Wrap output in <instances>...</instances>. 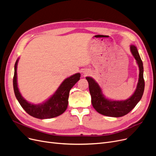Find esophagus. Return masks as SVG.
<instances>
[{
  "label": "esophagus",
  "instance_id": "esophagus-1",
  "mask_svg": "<svg viewBox=\"0 0 156 156\" xmlns=\"http://www.w3.org/2000/svg\"><path fill=\"white\" fill-rule=\"evenodd\" d=\"M90 73L91 72H90L87 69H85L83 71V74L84 75V76H87V75H89L90 74Z\"/></svg>",
  "mask_w": 156,
  "mask_h": 156
}]
</instances>
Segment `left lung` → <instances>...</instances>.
I'll use <instances>...</instances> for the list:
<instances>
[{
	"label": "left lung",
	"instance_id": "obj_1",
	"mask_svg": "<svg viewBox=\"0 0 156 156\" xmlns=\"http://www.w3.org/2000/svg\"><path fill=\"white\" fill-rule=\"evenodd\" d=\"M130 51L136 60L139 69V80L134 93L125 100H112L105 97L98 83L91 77H86L89 83V92L91 96V103L96 111L105 116L120 117L128 114L135 108L141 99L144 89L143 78V64L137 47L130 46Z\"/></svg>",
	"mask_w": 156,
	"mask_h": 156
}]
</instances>
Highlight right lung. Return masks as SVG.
<instances>
[{
    "label": "right lung",
    "mask_w": 156,
    "mask_h": 156,
    "mask_svg": "<svg viewBox=\"0 0 156 156\" xmlns=\"http://www.w3.org/2000/svg\"><path fill=\"white\" fill-rule=\"evenodd\" d=\"M18 62L19 59H17L14 67L13 89L16 98L24 111L31 116L39 119H51L63 113L68 105L70 90L80 80V74L76 73L65 79L52 96L45 102L39 104H34L27 101L19 92L17 76Z\"/></svg>",
    "instance_id": "1"
}]
</instances>
